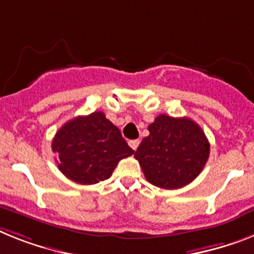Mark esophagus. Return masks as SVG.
<instances>
[{
  "label": "esophagus",
  "mask_w": 254,
  "mask_h": 254,
  "mask_svg": "<svg viewBox=\"0 0 254 254\" xmlns=\"http://www.w3.org/2000/svg\"><path fill=\"white\" fill-rule=\"evenodd\" d=\"M139 143H140L139 139H133V140H130V142H129V146H130L131 148L135 151L138 148V146H139Z\"/></svg>",
  "instance_id": "1"
}]
</instances>
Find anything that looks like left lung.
<instances>
[{"mask_svg":"<svg viewBox=\"0 0 254 254\" xmlns=\"http://www.w3.org/2000/svg\"><path fill=\"white\" fill-rule=\"evenodd\" d=\"M134 157L153 186L176 190L192 182L209 157V142L201 127L189 117L159 115L148 127Z\"/></svg>","mask_w":254,"mask_h":254,"instance_id":"left-lung-1","label":"left lung"}]
</instances>
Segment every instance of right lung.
I'll return each instance as SVG.
<instances>
[{"label": "right lung", "mask_w": 254, "mask_h": 254, "mask_svg": "<svg viewBox=\"0 0 254 254\" xmlns=\"http://www.w3.org/2000/svg\"><path fill=\"white\" fill-rule=\"evenodd\" d=\"M51 148L58 155V168L81 185L108 180L121 159L133 155L115 127L101 111L77 116L57 131Z\"/></svg>", "instance_id": "add662e5"}]
</instances>
